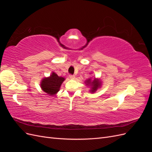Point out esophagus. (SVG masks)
Masks as SVG:
<instances>
[{"mask_svg":"<svg viewBox=\"0 0 152 152\" xmlns=\"http://www.w3.org/2000/svg\"><path fill=\"white\" fill-rule=\"evenodd\" d=\"M75 78V76L74 75H70V79H74Z\"/></svg>","mask_w":152,"mask_h":152,"instance_id":"esophagus-1","label":"esophagus"}]
</instances>
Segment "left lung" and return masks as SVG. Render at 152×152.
Wrapping results in <instances>:
<instances>
[{
  "instance_id": "8db88e82",
  "label": "left lung",
  "mask_w": 152,
  "mask_h": 152,
  "mask_svg": "<svg viewBox=\"0 0 152 152\" xmlns=\"http://www.w3.org/2000/svg\"><path fill=\"white\" fill-rule=\"evenodd\" d=\"M84 84L87 87H90V93H94L98 89L101 88V87L102 86V82L100 79L94 78L93 80H92L91 78H89V79H87L86 80H85Z\"/></svg>"
}]
</instances>
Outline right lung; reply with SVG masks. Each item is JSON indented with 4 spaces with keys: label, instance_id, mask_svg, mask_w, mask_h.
I'll use <instances>...</instances> for the list:
<instances>
[{
    "label": "right lung",
    "instance_id": "1",
    "mask_svg": "<svg viewBox=\"0 0 152 152\" xmlns=\"http://www.w3.org/2000/svg\"><path fill=\"white\" fill-rule=\"evenodd\" d=\"M65 79L59 77L56 73L52 72L49 77H44L40 82V87L45 93L50 96L56 95L60 89L61 86Z\"/></svg>",
    "mask_w": 152,
    "mask_h": 152
}]
</instances>
